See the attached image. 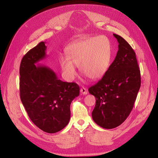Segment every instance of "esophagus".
Masks as SVG:
<instances>
[{
    "instance_id": "esophagus-1",
    "label": "esophagus",
    "mask_w": 158,
    "mask_h": 158,
    "mask_svg": "<svg viewBox=\"0 0 158 158\" xmlns=\"http://www.w3.org/2000/svg\"><path fill=\"white\" fill-rule=\"evenodd\" d=\"M80 92L81 94L82 95H86L88 94V91H87V89L85 87H82L80 89Z\"/></svg>"
}]
</instances>
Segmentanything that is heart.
<instances>
[{
  "instance_id": "b5f03b06",
  "label": "heart",
  "mask_w": 158,
  "mask_h": 158,
  "mask_svg": "<svg viewBox=\"0 0 158 158\" xmlns=\"http://www.w3.org/2000/svg\"><path fill=\"white\" fill-rule=\"evenodd\" d=\"M60 64L66 77L76 76L75 66H79L82 74L91 80L101 78L108 69L111 60V45L104 36H94L69 45L65 50Z\"/></svg>"
}]
</instances>
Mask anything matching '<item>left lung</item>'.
I'll return each instance as SVG.
<instances>
[{
	"instance_id": "1",
	"label": "left lung",
	"mask_w": 158,
	"mask_h": 158,
	"mask_svg": "<svg viewBox=\"0 0 158 158\" xmlns=\"http://www.w3.org/2000/svg\"><path fill=\"white\" fill-rule=\"evenodd\" d=\"M113 36L119 44L115 59L102 78L88 89L96 99L93 120L104 129L117 127L126 120L141 86L135 52L122 37Z\"/></svg>"
}]
</instances>
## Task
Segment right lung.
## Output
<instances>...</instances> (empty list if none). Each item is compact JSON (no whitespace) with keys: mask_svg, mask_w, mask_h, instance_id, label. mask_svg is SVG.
<instances>
[{"mask_svg":"<svg viewBox=\"0 0 158 158\" xmlns=\"http://www.w3.org/2000/svg\"><path fill=\"white\" fill-rule=\"evenodd\" d=\"M41 41L24 55L20 66V96L29 117L38 128L55 133L64 128L70 118V106L79 95L76 82L58 79L45 65H35L46 56Z\"/></svg>","mask_w":158,"mask_h":158,"instance_id":"add662e5","label":"right lung"}]
</instances>
